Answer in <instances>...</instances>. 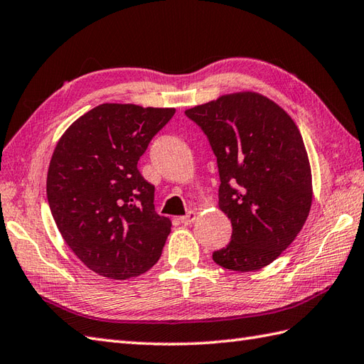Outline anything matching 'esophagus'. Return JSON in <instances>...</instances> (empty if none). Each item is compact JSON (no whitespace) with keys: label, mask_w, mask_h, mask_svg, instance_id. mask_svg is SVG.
<instances>
[{"label":"esophagus","mask_w":364,"mask_h":364,"mask_svg":"<svg viewBox=\"0 0 364 364\" xmlns=\"http://www.w3.org/2000/svg\"><path fill=\"white\" fill-rule=\"evenodd\" d=\"M196 218H198V213H196V212H193V210H190V212H188L187 215L179 218V221H181L183 225H190L191 223H195V221H196Z\"/></svg>","instance_id":"34e87169"}]
</instances>
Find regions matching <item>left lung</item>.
Returning a JSON list of instances; mask_svg holds the SVG:
<instances>
[{"label":"left lung","instance_id":"left-lung-1","mask_svg":"<svg viewBox=\"0 0 364 364\" xmlns=\"http://www.w3.org/2000/svg\"><path fill=\"white\" fill-rule=\"evenodd\" d=\"M208 136L220 171L218 207L232 240L216 264L249 272L272 263L293 243L313 200L302 135L279 104L257 92L223 95L185 110Z\"/></svg>","mask_w":364,"mask_h":364}]
</instances>
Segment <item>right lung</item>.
Returning <instances> with one entry per match:
<instances>
[{"instance_id": "add662e5", "label": "right lung", "mask_w": 364, "mask_h": 364, "mask_svg": "<svg viewBox=\"0 0 364 364\" xmlns=\"http://www.w3.org/2000/svg\"><path fill=\"white\" fill-rule=\"evenodd\" d=\"M174 112L100 104L55 144L46 176L53 218L75 255L102 277H136L161 255L171 221L156 213L154 185L136 164Z\"/></svg>"}]
</instances>
